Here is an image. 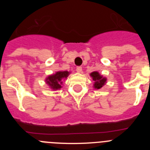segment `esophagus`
I'll use <instances>...</instances> for the list:
<instances>
[{
  "label": "esophagus",
  "instance_id": "1",
  "mask_svg": "<svg viewBox=\"0 0 150 150\" xmlns=\"http://www.w3.org/2000/svg\"><path fill=\"white\" fill-rule=\"evenodd\" d=\"M76 71H77L78 73H81L82 72V67L79 66V67H76Z\"/></svg>",
  "mask_w": 150,
  "mask_h": 150
}]
</instances>
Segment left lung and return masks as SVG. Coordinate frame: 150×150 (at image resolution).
<instances>
[{"instance_id":"1","label":"left lung","mask_w":150,"mask_h":150,"mask_svg":"<svg viewBox=\"0 0 150 150\" xmlns=\"http://www.w3.org/2000/svg\"><path fill=\"white\" fill-rule=\"evenodd\" d=\"M91 76L92 77L93 80L95 81V84H94V87L97 89L101 88L106 83V78H103V76H100V74L98 72H92L91 74Z\"/></svg>"}]
</instances>
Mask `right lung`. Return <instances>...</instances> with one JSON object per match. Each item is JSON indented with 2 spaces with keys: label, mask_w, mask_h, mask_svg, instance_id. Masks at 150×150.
Masks as SVG:
<instances>
[{
  "label": "right lung",
  "mask_w": 150,
  "mask_h": 150,
  "mask_svg": "<svg viewBox=\"0 0 150 150\" xmlns=\"http://www.w3.org/2000/svg\"><path fill=\"white\" fill-rule=\"evenodd\" d=\"M69 72L67 71H59L55 73V74L48 76L46 79L47 84L51 87L52 89L57 90L61 88V84L62 83V79L67 78Z\"/></svg>",
  "instance_id": "obj_1"
}]
</instances>
